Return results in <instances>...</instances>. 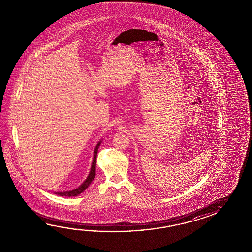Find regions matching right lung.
<instances>
[{"mask_svg":"<svg viewBox=\"0 0 252 252\" xmlns=\"http://www.w3.org/2000/svg\"><path fill=\"white\" fill-rule=\"evenodd\" d=\"M100 144H101V141H99L96 147H95V151H94V157H93V161H92V165H91V172L89 174L88 178L86 180L83 182V185L79 186L77 189H74L73 190H69V191H63V192H57L56 194H58L60 196H65V197H74V196H77L80 193H82L83 191L86 190L88 188V186H90L91 184V182L94 180V178L95 177V164H96V155H97V150L99 148Z\"/></svg>","mask_w":252,"mask_h":252,"instance_id":"add662e5","label":"right lung"}]
</instances>
